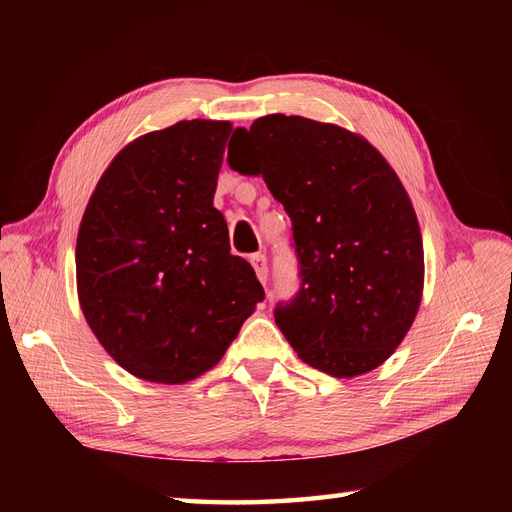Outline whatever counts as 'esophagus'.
I'll return each mask as SVG.
<instances>
[{
  "mask_svg": "<svg viewBox=\"0 0 512 512\" xmlns=\"http://www.w3.org/2000/svg\"><path fill=\"white\" fill-rule=\"evenodd\" d=\"M252 265H254V271H256V277L260 280V284L265 286V284H267V277H269L265 254H254V256H252Z\"/></svg>",
  "mask_w": 512,
  "mask_h": 512,
  "instance_id": "obj_1",
  "label": "esophagus"
}]
</instances>
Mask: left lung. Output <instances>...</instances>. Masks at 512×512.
<instances>
[{
    "label": "left lung",
    "mask_w": 512,
    "mask_h": 512,
    "mask_svg": "<svg viewBox=\"0 0 512 512\" xmlns=\"http://www.w3.org/2000/svg\"><path fill=\"white\" fill-rule=\"evenodd\" d=\"M292 220L301 286L275 322L301 361L335 378L382 365L423 297V239L395 170L363 136L299 115H267L235 132Z\"/></svg>",
    "instance_id": "obj_1"
}]
</instances>
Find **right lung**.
I'll list each match as a JSON object with an SVG mask.
<instances>
[{"label": "right lung", "instance_id": "1", "mask_svg": "<svg viewBox=\"0 0 512 512\" xmlns=\"http://www.w3.org/2000/svg\"><path fill=\"white\" fill-rule=\"evenodd\" d=\"M228 121L192 119L123 147L76 239V288L98 342L132 376L183 384L220 363L265 290L213 207Z\"/></svg>", "mask_w": 512, "mask_h": 512}]
</instances>
